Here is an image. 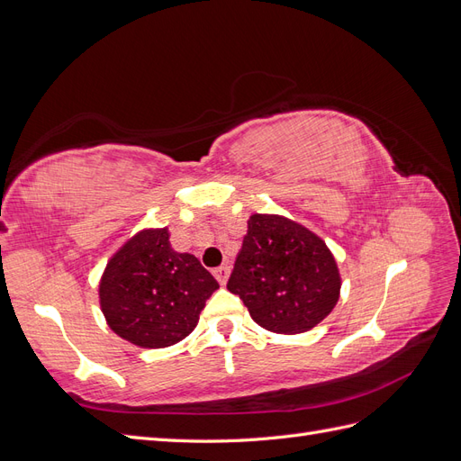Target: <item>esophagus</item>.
Here are the masks:
<instances>
[{"instance_id":"34e87169","label":"esophagus","mask_w":461,"mask_h":461,"mask_svg":"<svg viewBox=\"0 0 461 461\" xmlns=\"http://www.w3.org/2000/svg\"><path fill=\"white\" fill-rule=\"evenodd\" d=\"M213 275H215V278L219 281V285H227L229 275H230V267H229V265H221V267H217L213 271Z\"/></svg>"}]
</instances>
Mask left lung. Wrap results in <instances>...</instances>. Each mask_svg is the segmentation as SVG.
<instances>
[{"label": "left lung", "mask_w": 461, "mask_h": 461, "mask_svg": "<svg viewBox=\"0 0 461 461\" xmlns=\"http://www.w3.org/2000/svg\"><path fill=\"white\" fill-rule=\"evenodd\" d=\"M340 286L337 259L313 230L285 215H249L227 288L259 327L276 334L312 330L334 310Z\"/></svg>", "instance_id": "1"}]
</instances>
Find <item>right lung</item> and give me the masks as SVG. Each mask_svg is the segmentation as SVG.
<instances>
[{
	"label": "right lung",
	"instance_id": "obj_1",
	"mask_svg": "<svg viewBox=\"0 0 461 461\" xmlns=\"http://www.w3.org/2000/svg\"><path fill=\"white\" fill-rule=\"evenodd\" d=\"M169 236V227L138 230L109 258L97 286L105 323L138 348L185 340L219 288L196 256L173 249Z\"/></svg>",
	"mask_w": 461,
	"mask_h": 461
}]
</instances>
